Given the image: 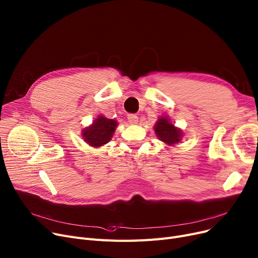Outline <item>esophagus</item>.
Here are the masks:
<instances>
[{
  "instance_id": "obj_1",
  "label": "esophagus",
  "mask_w": 258,
  "mask_h": 258,
  "mask_svg": "<svg viewBox=\"0 0 258 258\" xmlns=\"http://www.w3.org/2000/svg\"><path fill=\"white\" fill-rule=\"evenodd\" d=\"M127 119H128V122L132 124H136L138 122V116L135 115V114H130L127 116Z\"/></svg>"
}]
</instances>
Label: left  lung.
<instances>
[{"label":"left lung","instance_id":"1","mask_svg":"<svg viewBox=\"0 0 258 258\" xmlns=\"http://www.w3.org/2000/svg\"><path fill=\"white\" fill-rule=\"evenodd\" d=\"M155 132L161 141H163L169 145L178 143L182 137L180 130L175 128L171 124L169 120L165 117L160 118L155 125Z\"/></svg>","mask_w":258,"mask_h":258}]
</instances>
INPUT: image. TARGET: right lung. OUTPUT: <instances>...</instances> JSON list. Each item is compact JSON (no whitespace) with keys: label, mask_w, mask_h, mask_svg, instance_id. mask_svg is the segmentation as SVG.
<instances>
[{"label":"right lung","mask_w":258,"mask_h":258,"mask_svg":"<svg viewBox=\"0 0 258 258\" xmlns=\"http://www.w3.org/2000/svg\"><path fill=\"white\" fill-rule=\"evenodd\" d=\"M117 126V121L99 116L94 123L85 128L83 137L92 146H101L110 141Z\"/></svg>","instance_id":"right-lung-1"}]
</instances>
